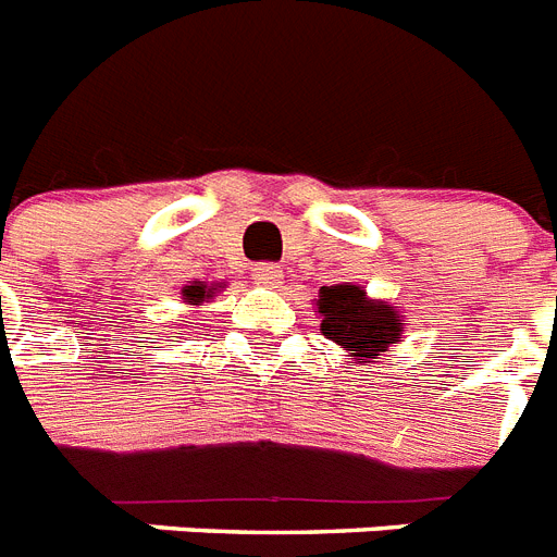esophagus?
<instances>
[{"label":"esophagus","mask_w":557,"mask_h":557,"mask_svg":"<svg viewBox=\"0 0 557 557\" xmlns=\"http://www.w3.org/2000/svg\"><path fill=\"white\" fill-rule=\"evenodd\" d=\"M252 278H256L258 287H278L284 273L278 264H256L252 267Z\"/></svg>","instance_id":"esophagus-1"}]
</instances>
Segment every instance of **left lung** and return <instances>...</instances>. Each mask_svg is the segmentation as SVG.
<instances>
[{
  "label": "left lung",
  "mask_w": 557,
  "mask_h": 557,
  "mask_svg": "<svg viewBox=\"0 0 557 557\" xmlns=\"http://www.w3.org/2000/svg\"><path fill=\"white\" fill-rule=\"evenodd\" d=\"M313 313L322 315L324 339L336 342L356 362H373L403 342V313L382 299H371L362 284L342 282L322 287L313 299Z\"/></svg>",
  "instance_id": "left-lung-1"
}]
</instances>
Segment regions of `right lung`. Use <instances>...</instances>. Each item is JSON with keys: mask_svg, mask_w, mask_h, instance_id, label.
<instances>
[{"mask_svg": "<svg viewBox=\"0 0 557 557\" xmlns=\"http://www.w3.org/2000/svg\"><path fill=\"white\" fill-rule=\"evenodd\" d=\"M224 287H226L224 282H218V284L189 282L184 290H181V299H184V305H189V307H201V305H207L209 299H215L218 293L224 290Z\"/></svg>", "mask_w": 557, "mask_h": 557, "instance_id": "1", "label": "right lung"}]
</instances>
